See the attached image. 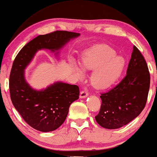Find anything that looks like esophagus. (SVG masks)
<instances>
[{"label": "esophagus", "mask_w": 157, "mask_h": 157, "mask_svg": "<svg viewBox=\"0 0 157 157\" xmlns=\"http://www.w3.org/2000/svg\"><path fill=\"white\" fill-rule=\"evenodd\" d=\"M88 95H89V94H88L87 91H81L80 96H80L81 98H86Z\"/></svg>", "instance_id": "1"}]
</instances>
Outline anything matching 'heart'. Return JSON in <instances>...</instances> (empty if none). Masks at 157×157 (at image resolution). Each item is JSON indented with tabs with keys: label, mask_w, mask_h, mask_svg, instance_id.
<instances>
[{
	"label": "heart",
	"mask_w": 157,
	"mask_h": 157,
	"mask_svg": "<svg viewBox=\"0 0 157 157\" xmlns=\"http://www.w3.org/2000/svg\"><path fill=\"white\" fill-rule=\"evenodd\" d=\"M125 63L124 58L117 55L114 49L108 45H99L87 51L80 62L83 69L94 71L91 82L98 89H106L113 84L122 74ZM71 66L77 77L82 78L83 70L74 62H71Z\"/></svg>",
	"instance_id": "b5f03b06"
}]
</instances>
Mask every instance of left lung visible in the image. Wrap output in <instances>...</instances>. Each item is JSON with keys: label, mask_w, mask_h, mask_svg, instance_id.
Here are the masks:
<instances>
[{"label": "left lung", "mask_w": 157, "mask_h": 157, "mask_svg": "<svg viewBox=\"0 0 157 157\" xmlns=\"http://www.w3.org/2000/svg\"><path fill=\"white\" fill-rule=\"evenodd\" d=\"M150 86V74L144 58L133 47L126 75L119 84L102 94L101 106L95 119L101 126L116 129L132 121L145 107Z\"/></svg>", "instance_id": "obj_1"}]
</instances>
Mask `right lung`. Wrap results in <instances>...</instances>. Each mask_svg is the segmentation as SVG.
<instances>
[{
	"label": "right lung",
	"mask_w": 157,
	"mask_h": 157,
	"mask_svg": "<svg viewBox=\"0 0 157 157\" xmlns=\"http://www.w3.org/2000/svg\"><path fill=\"white\" fill-rule=\"evenodd\" d=\"M80 33L65 31L40 35L28 43L15 59L9 78L11 101L26 123L42 132L60 127L67 117L70 105L78 99V86L56 81L46 89L32 88L25 78V69L36 53L49 50L59 58V51Z\"/></svg>",
	"instance_id": "add662e5"
}]
</instances>
